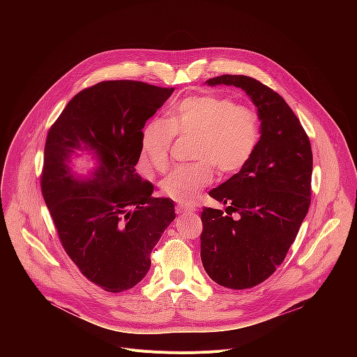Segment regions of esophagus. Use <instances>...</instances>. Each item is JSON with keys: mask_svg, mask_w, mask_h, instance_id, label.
I'll use <instances>...</instances> for the list:
<instances>
[{"mask_svg": "<svg viewBox=\"0 0 357 357\" xmlns=\"http://www.w3.org/2000/svg\"><path fill=\"white\" fill-rule=\"evenodd\" d=\"M195 212H196V209H195L193 206H182V205L176 206V213H178V215H185V213H195Z\"/></svg>", "mask_w": 357, "mask_h": 357, "instance_id": "34e87169", "label": "esophagus"}]
</instances>
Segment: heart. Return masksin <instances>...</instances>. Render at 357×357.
<instances>
[{"label":"heart","mask_w":357,"mask_h":357,"mask_svg":"<svg viewBox=\"0 0 357 357\" xmlns=\"http://www.w3.org/2000/svg\"><path fill=\"white\" fill-rule=\"evenodd\" d=\"M260 119L231 98L199 94L183 98L168 120L152 119L139 134V162L146 171L165 172L175 135H195L193 164L175 168L161 182L162 193L181 205H192L208 186L215 167L222 175L243 169L260 142Z\"/></svg>","instance_id":"heart-1"}]
</instances>
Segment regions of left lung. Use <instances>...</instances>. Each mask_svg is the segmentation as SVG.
I'll list each match as a JSON object with an SVG mask.
<instances>
[{"instance_id": "8db88e82", "label": "left lung", "mask_w": 357, "mask_h": 357, "mask_svg": "<svg viewBox=\"0 0 357 357\" xmlns=\"http://www.w3.org/2000/svg\"><path fill=\"white\" fill-rule=\"evenodd\" d=\"M241 89L261 121L259 146L250 162L209 195L226 208L202 212L200 259L222 287L244 289L266 281L284 261L311 205L312 149L285 100L243 75L206 80ZM231 213H238L234 221Z\"/></svg>"}]
</instances>
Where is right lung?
<instances>
[{
  "label": "right lung",
  "instance_id": "right-lung-1",
  "mask_svg": "<svg viewBox=\"0 0 357 357\" xmlns=\"http://www.w3.org/2000/svg\"><path fill=\"white\" fill-rule=\"evenodd\" d=\"M172 91L101 82L77 93L47 132L45 203L70 260L109 292L130 289L146 275L152 248L175 219L174 200L152 197L154 186L135 172L141 130ZM83 155L93 168L77 174L71 160Z\"/></svg>",
  "mask_w": 357,
  "mask_h": 357
}]
</instances>
